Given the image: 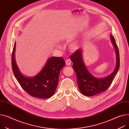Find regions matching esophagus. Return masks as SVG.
I'll return each instance as SVG.
<instances>
[{
	"label": "esophagus",
	"mask_w": 129,
	"mask_h": 129,
	"mask_svg": "<svg viewBox=\"0 0 129 129\" xmlns=\"http://www.w3.org/2000/svg\"><path fill=\"white\" fill-rule=\"evenodd\" d=\"M65 62L67 66H70L71 63V60L70 59H67L65 60Z\"/></svg>",
	"instance_id": "esophagus-1"
}]
</instances>
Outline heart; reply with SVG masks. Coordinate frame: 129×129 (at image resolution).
Instances as JSON below:
<instances>
[{"label":"heart","mask_w":129,"mask_h":129,"mask_svg":"<svg viewBox=\"0 0 129 129\" xmlns=\"http://www.w3.org/2000/svg\"><path fill=\"white\" fill-rule=\"evenodd\" d=\"M57 47H60V45H57ZM70 48L72 49V50H76L78 47H79V43L78 42H75L72 43L70 46Z\"/></svg>","instance_id":"b5f03b06"}]
</instances>
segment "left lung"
<instances>
[{"label": "left lung", "mask_w": 129, "mask_h": 129, "mask_svg": "<svg viewBox=\"0 0 129 129\" xmlns=\"http://www.w3.org/2000/svg\"><path fill=\"white\" fill-rule=\"evenodd\" d=\"M112 42L115 48L116 66L114 71L104 78H96L91 75L87 69L82 58V49H78L70 56L73 68L77 77V82L81 92L86 96H92L106 91L111 85L120 66L119 53L115 39L111 35Z\"/></svg>", "instance_id": "8db88e82"}]
</instances>
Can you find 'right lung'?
I'll return each mask as SVG.
<instances>
[{"instance_id":"right-lung-1","label":"right lung","mask_w":129,"mask_h":129,"mask_svg":"<svg viewBox=\"0 0 129 129\" xmlns=\"http://www.w3.org/2000/svg\"><path fill=\"white\" fill-rule=\"evenodd\" d=\"M15 42L12 53V68L15 77L23 89L33 97L45 99L51 97L58 85L59 73L64 67L62 57L49 58L42 70L34 77L24 76L19 71L15 59Z\"/></svg>"}]
</instances>
